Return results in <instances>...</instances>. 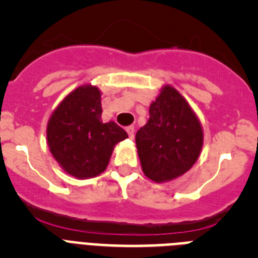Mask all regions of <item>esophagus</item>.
<instances>
[{
	"instance_id": "esophagus-1",
	"label": "esophagus",
	"mask_w": 258,
	"mask_h": 258,
	"mask_svg": "<svg viewBox=\"0 0 258 258\" xmlns=\"http://www.w3.org/2000/svg\"><path fill=\"white\" fill-rule=\"evenodd\" d=\"M126 133H127V136H129V138H131V140H133L134 138V126L133 125H129V126H126Z\"/></svg>"
}]
</instances>
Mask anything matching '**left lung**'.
<instances>
[{
  "instance_id": "8db88e82",
  "label": "left lung",
  "mask_w": 258,
  "mask_h": 258,
  "mask_svg": "<svg viewBox=\"0 0 258 258\" xmlns=\"http://www.w3.org/2000/svg\"><path fill=\"white\" fill-rule=\"evenodd\" d=\"M142 170L155 182L184 174L203 146V129L188 103L175 89L165 86L150 106L147 124L136 134Z\"/></svg>"
}]
</instances>
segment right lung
<instances>
[{
    "mask_svg": "<svg viewBox=\"0 0 258 258\" xmlns=\"http://www.w3.org/2000/svg\"><path fill=\"white\" fill-rule=\"evenodd\" d=\"M101 93L80 86L63 99L47 124L50 151L77 178H90L107 168L115 145L127 138L115 121H102Z\"/></svg>",
    "mask_w": 258,
    "mask_h": 258,
    "instance_id": "right-lung-1",
    "label": "right lung"
}]
</instances>
